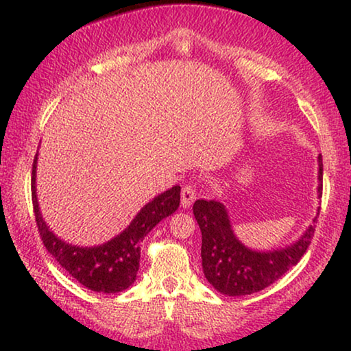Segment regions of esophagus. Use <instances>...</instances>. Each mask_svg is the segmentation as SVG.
Here are the masks:
<instances>
[{"mask_svg": "<svg viewBox=\"0 0 351 351\" xmlns=\"http://www.w3.org/2000/svg\"><path fill=\"white\" fill-rule=\"evenodd\" d=\"M195 198H196L195 186L193 185H185L184 189H182V196H180L182 208H190V206L193 204Z\"/></svg>", "mask_w": 351, "mask_h": 351, "instance_id": "esophagus-1", "label": "esophagus"}]
</instances>
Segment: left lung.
Wrapping results in <instances>:
<instances>
[{"label":"left lung","instance_id":"1","mask_svg":"<svg viewBox=\"0 0 351 351\" xmlns=\"http://www.w3.org/2000/svg\"><path fill=\"white\" fill-rule=\"evenodd\" d=\"M318 198L323 195V158L318 156ZM193 214L201 230V258L206 280L220 294L249 295L265 289L297 265L308 249L315 225L291 246L273 251H254L244 246L233 232L228 210L220 201L198 199ZM319 214V210H318ZM318 215L313 219V223Z\"/></svg>","mask_w":351,"mask_h":351}]
</instances>
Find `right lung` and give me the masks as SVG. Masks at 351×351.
<instances>
[{
  "instance_id": "1",
  "label": "right lung",
  "mask_w": 351,
  "mask_h": 351,
  "mask_svg": "<svg viewBox=\"0 0 351 351\" xmlns=\"http://www.w3.org/2000/svg\"><path fill=\"white\" fill-rule=\"evenodd\" d=\"M36 162L32 169L33 210L47 252L76 281L94 292L114 294L128 289L136 281L141 262V243L156 223L176 213L180 204V186L174 185L147 203L121 233L99 246H76L56 237L43 220L36 198Z\"/></svg>"
}]
</instances>
